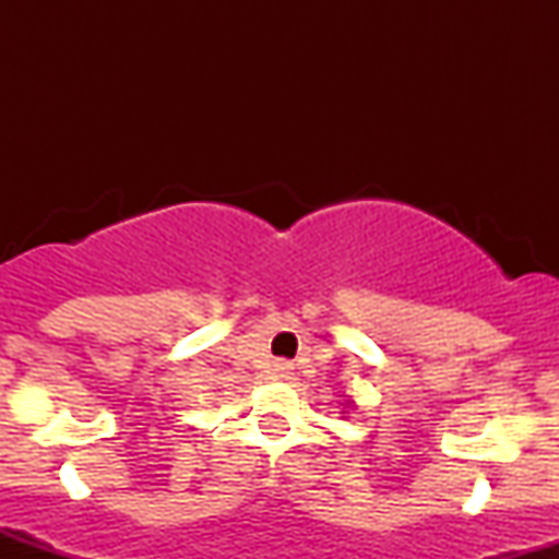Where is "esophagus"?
<instances>
[{"mask_svg":"<svg viewBox=\"0 0 559 559\" xmlns=\"http://www.w3.org/2000/svg\"><path fill=\"white\" fill-rule=\"evenodd\" d=\"M292 370H294L292 362H286V360L273 362V376L275 378H288V376H292Z\"/></svg>","mask_w":559,"mask_h":559,"instance_id":"obj_1","label":"esophagus"}]
</instances>
